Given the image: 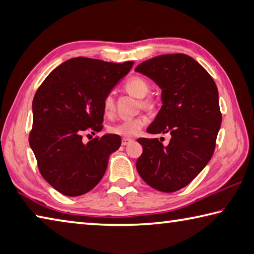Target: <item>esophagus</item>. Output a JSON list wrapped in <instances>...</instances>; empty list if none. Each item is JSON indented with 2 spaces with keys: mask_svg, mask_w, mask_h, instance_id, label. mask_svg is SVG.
I'll use <instances>...</instances> for the list:
<instances>
[{
  "mask_svg": "<svg viewBox=\"0 0 254 254\" xmlns=\"http://www.w3.org/2000/svg\"><path fill=\"white\" fill-rule=\"evenodd\" d=\"M132 139H127V137H123L122 139V145H127V144H128V143H131L132 142Z\"/></svg>",
  "mask_w": 254,
  "mask_h": 254,
  "instance_id": "obj_1",
  "label": "esophagus"
}]
</instances>
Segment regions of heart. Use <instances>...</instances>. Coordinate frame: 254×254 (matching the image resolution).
Instances as JSON below:
<instances>
[{"mask_svg": "<svg viewBox=\"0 0 254 254\" xmlns=\"http://www.w3.org/2000/svg\"><path fill=\"white\" fill-rule=\"evenodd\" d=\"M127 91L131 94V95L135 97H144L149 92V84L142 77H132L128 79L126 85H124ZM141 104L144 107H152L153 101L151 98H144L141 101ZM103 111H104L105 115L111 117L114 113V100L111 94L106 95L103 100ZM148 123L147 117L140 115V117L133 118V119H127L122 120L119 123L114 124L113 127H110L111 132L115 133V134L123 135V136H133L139 133V131L142 128L145 124Z\"/></svg>", "mask_w": 254, "mask_h": 254, "instance_id": "obj_1", "label": "heart"}]
</instances>
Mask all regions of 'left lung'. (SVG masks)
I'll use <instances>...</instances> for the list:
<instances>
[{"instance_id":"8db88e82","label":"left lung","mask_w":254,"mask_h":254,"mask_svg":"<svg viewBox=\"0 0 254 254\" xmlns=\"http://www.w3.org/2000/svg\"><path fill=\"white\" fill-rule=\"evenodd\" d=\"M135 71L162 89V106L147 131L171 135L167 145L157 137L137 139L143 151L136 170L157 190L177 191L205 168L214 153L222 123L216 84L203 66L184 54L157 56L137 65Z\"/></svg>"}]
</instances>
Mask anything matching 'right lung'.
Segmentation results:
<instances>
[{
  "label": "right lung",
  "mask_w": 254,
  "mask_h": 254,
  "mask_svg": "<svg viewBox=\"0 0 254 254\" xmlns=\"http://www.w3.org/2000/svg\"><path fill=\"white\" fill-rule=\"evenodd\" d=\"M133 64L71 58L51 71L36 92L29 143L41 176L62 194L75 197L95 187L110 154L121 145L118 134L95 136L86 144L83 134L102 130L103 100Z\"/></svg>",
  "instance_id": "1"
}]
</instances>
